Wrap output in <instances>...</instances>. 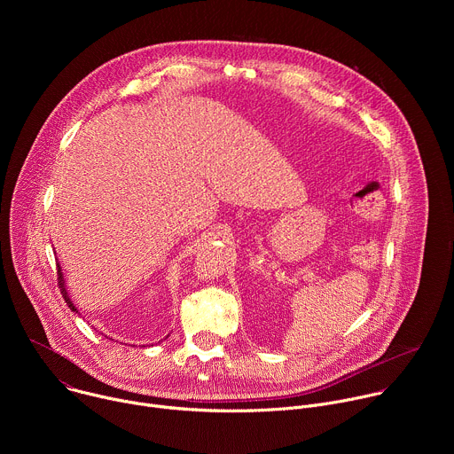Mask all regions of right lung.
Returning <instances> with one entry per match:
<instances>
[{
	"mask_svg": "<svg viewBox=\"0 0 454 454\" xmlns=\"http://www.w3.org/2000/svg\"><path fill=\"white\" fill-rule=\"evenodd\" d=\"M57 280H59V287H60V293H62L64 300H67L68 307H70L72 310H77V309H75V305H74V301H72V300H70V296H68L67 286H64V277H62V270H60V266H59V264H57Z\"/></svg>",
	"mask_w": 454,
	"mask_h": 454,
	"instance_id": "right-lung-1",
	"label": "right lung"
}]
</instances>
